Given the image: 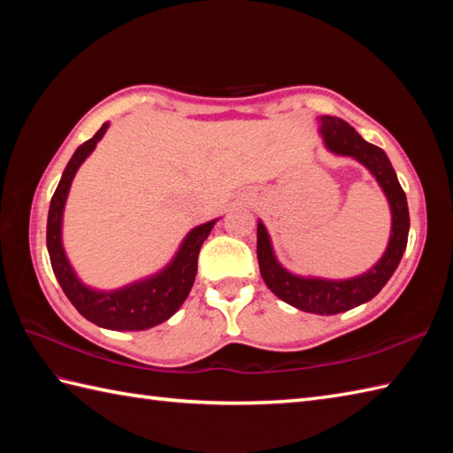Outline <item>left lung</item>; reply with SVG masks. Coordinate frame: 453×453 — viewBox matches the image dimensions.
<instances>
[{"instance_id":"left-lung-1","label":"left lung","mask_w":453,"mask_h":453,"mask_svg":"<svg viewBox=\"0 0 453 453\" xmlns=\"http://www.w3.org/2000/svg\"><path fill=\"white\" fill-rule=\"evenodd\" d=\"M323 140L333 153L350 156L370 169L386 192L391 206V237L386 253L368 273L349 280H323V278H302L290 274L278 265L273 253L263 221L257 226V258L265 284L282 302L297 310L317 315H334L349 311L352 307L370 302L395 273L405 253L409 237V206L405 190L401 188L395 171L391 167L386 151L365 142L349 122L336 117H321Z\"/></svg>"}]
</instances>
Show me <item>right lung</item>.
<instances>
[{"label":"right lung","mask_w":453,"mask_h":453,"mask_svg":"<svg viewBox=\"0 0 453 453\" xmlns=\"http://www.w3.org/2000/svg\"><path fill=\"white\" fill-rule=\"evenodd\" d=\"M107 128L109 122H104L91 140L75 150L70 163L65 165L64 175L50 200V210H48L46 247L58 282H60L67 300L85 319L112 331H143L167 321L187 300L190 288L195 284L200 247L206 242L216 219L192 229L182 242L175 258L156 276L114 292L91 290V288L81 284L62 247V214L75 173L97 146Z\"/></svg>","instance_id":"right-lung-1"}]
</instances>
